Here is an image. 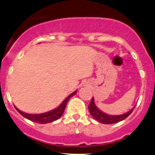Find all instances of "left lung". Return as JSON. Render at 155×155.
<instances>
[{
  "mask_svg": "<svg viewBox=\"0 0 155 155\" xmlns=\"http://www.w3.org/2000/svg\"><path fill=\"white\" fill-rule=\"evenodd\" d=\"M134 108L133 109L130 110V111H128L127 113L121 114V115H109V114H105V113L101 111L100 110L96 107L93 97L91 98V102H90L89 105H88V110H89L91 115L92 116V117L94 118V120L98 121V122L104 124H116V123H118L120 122V121L124 120V119H126L127 117H129V116L131 114V113L133 112Z\"/></svg>",
  "mask_w": 155,
  "mask_h": 155,
  "instance_id": "left-lung-1",
  "label": "left lung"
}]
</instances>
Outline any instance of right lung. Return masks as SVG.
Segmentation results:
<instances>
[{"mask_svg": "<svg viewBox=\"0 0 155 155\" xmlns=\"http://www.w3.org/2000/svg\"><path fill=\"white\" fill-rule=\"evenodd\" d=\"M76 91H74L73 93L70 94L62 103L61 104L60 106H58L56 109H54L53 110L48 111V112L44 113V114H26V113H24L22 111L19 110V109L15 107V108L16 109V110L22 116H23L24 117L26 118V119L29 120L33 121V122L38 123V124H48V123H52L54 121L57 120L59 119L61 116L63 115L64 112V110H65L66 106H67V104L68 102L69 99L71 97H73L74 94H76Z\"/></svg>", "mask_w": 155, "mask_h": 155, "instance_id": "add662e5", "label": "right lung"}]
</instances>
